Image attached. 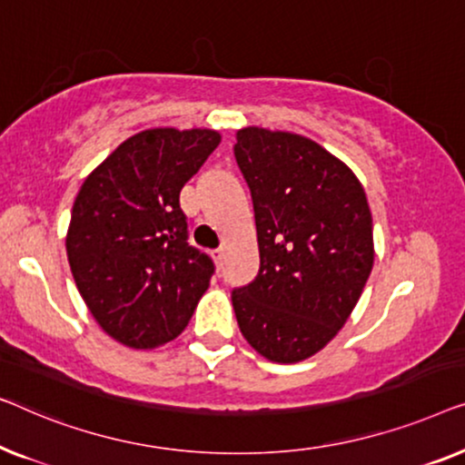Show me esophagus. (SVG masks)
Returning <instances> with one entry per match:
<instances>
[{
    "label": "esophagus",
    "instance_id": "1",
    "mask_svg": "<svg viewBox=\"0 0 465 465\" xmlns=\"http://www.w3.org/2000/svg\"><path fill=\"white\" fill-rule=\"evenodd\" d=\"M213 257H214V261H217V263H221V261H223V257H225V248H217V251L213 252Z\"/></svg>",
    "mask_w": 465,
    "mask_h": 465
}]
</instances>
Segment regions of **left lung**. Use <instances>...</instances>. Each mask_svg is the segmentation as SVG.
Listing matches in <instances>:
<instances>
[{
    "instance_id": "left-lung-1",
    "label": "left lung",
    "mask_w": 465,
    "mask_h": 465,
    "mask_svg": "<svg viewBox=\"0 0 465 465\" xmlns=\"http://www.w3.org/2000/svg\"><path fill=\"white\" fill-rule=\"evenodd\" d=\"M235 141L261 257L257 280L232 292L235 320L267 361L301 362L343 329L371 276L369 200L351 168L307 136L246 126Z\"/></svg>"
}]
</instances>
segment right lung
I'll return each mask as SVG.
<instances>
[{"label":"right lung","mask_w":465,"mask_h":465,"mask_svg":"<svg viewBox=\"0 0 465 465\" xmlns=\"http://www.w3.org/2000/svg\"><path fill=\"white\" fill-rule=\"evenodd\" d=\"M211 128H149L117 145L82 183L67 259L96 324L133 350L181 335L211 286L213 261L187 244L185 183L219 147Z\"/></svg>","instance_id":"1"}]
</instances>
